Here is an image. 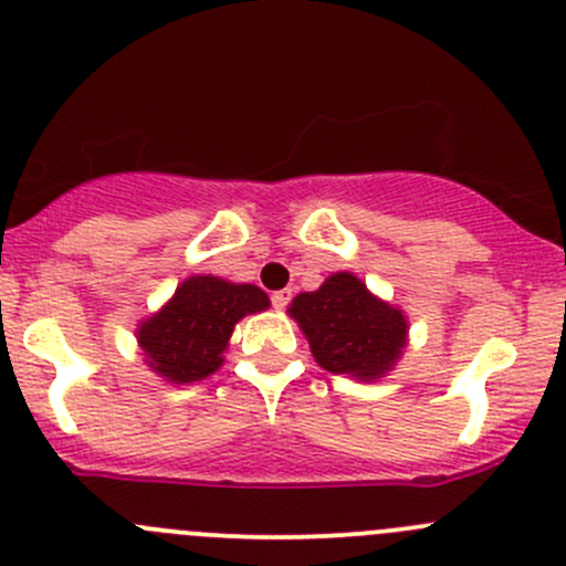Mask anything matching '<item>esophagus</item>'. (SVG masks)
I'll return each instance as SVG.
<instances>
[{
	"instance_id": "esophagus-1",
	"label": "esophagus",
	"mask_w": 566,
	"mask_h": 566,
	"mask_svg": "<svg viewBox=\"0 0 566 566\" xmlns=\"http://www.w3.org/2000/svg\"><path fill=\"white\" fill-rule=\"evenodd\" d=\"M289 302H291V291L289 289L275 291V294H272V305H275V311H283V307L289 305Z\"/></svg>"
}]
</instances>
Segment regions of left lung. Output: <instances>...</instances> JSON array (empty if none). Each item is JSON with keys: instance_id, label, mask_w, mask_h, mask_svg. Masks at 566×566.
Here are the masks:
<instances>
[{"instance_id": "left-lung-1", "label": "left lung", "mask_w": 566, "mask_h": 566, "mask_svg": "<svg viewBox=\"0 0 566 566\" xmlns=\"http://www.w3.org/2000/svg\"><path fill=\"white\" fill-rule=\"evenodd\" d=\"M289 316L324 370L376 381L403 357L409 318L359 281L354 272H332L316 291L296 294Z\"/></svg>"}]
</instances>
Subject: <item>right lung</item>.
I'll return each instance as SVG.
<instances>
[{"label":"right lung","instance_id":"add662e5","mask_svg":"<svg viewBox=\"0 0 566 566\" xmlns=\"http://www.w3.org/2000/svg\"><path fill=\"white\" fill-rule=\"evenodd\" d=\"M266 307L270 296L253 283L214 275L185 277L171 300L138 324L136 340L147 368L163 381H203L226 363L234 326Z\"/></svg>","mask_w":566,"mask_h":566}]
</instances>
